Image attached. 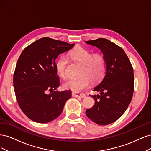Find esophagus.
<instances>
[{
  "label": "esophagus",
  "instance_id": "1",
  "mask_svg": "<svg viewBox=\"0 0 151 151\" xmlns=\"http://www.w3.org/2000/svg\"><path fill=\"white\" fill-rule=\"evenodd\" d=\"M72 96L76 97V98H84L86 97V95L84 93H72Z\"/></svg>",
  "mask_w": 151,
  "mask_h": 151
}]
</instances>
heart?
Listing matches in <instances>:
<instances>
[{"mask_svg": "<svg viewBox=\"0 0 151 151\" xmlns=\"http://www.w3.org/2000/svg\"><path fill=\"white\" fill-rule=\"evenodd\" d=\"M70 57L73 61L82 65L80 72L81 77L67 81L64 84L65 88L79 93L89 88L91 81L94 84L102 79L106 71V60L102 55H92L88 50L79 47L70 53ZM68 64V58L64 56L61 57L57 62V70L63 78L67 76Z\"/></svg>", "mask_w": 151, "mask_h": 151, "instance_id": "heart-1", "label": "heart"}]
</instances>
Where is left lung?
<instances>
[{"label": "left lung", "mask_w": 151, "mask_h": 151, "mask_svg": "<svg viewBox=\"0 0 151 151\" xmlns=\"http://www.w3.org/2000/svg\"><path fill=\"white\" fill-rule=\"evenodd\" d=\"M101 50L106 71L93 91L100 94L90 95L94 99V106L86 110L90 120L99 125L115 122L122 116L131 102L134 90L133 67L121 47L105 38L86 42Z\"/></svg>", "instance_id": "1"}]
</instances>
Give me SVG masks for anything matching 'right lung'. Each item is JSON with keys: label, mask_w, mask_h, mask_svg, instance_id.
<instances>
[{"label": "right lung", "mask_w": 151, "mask_h": 151, "mask_svg": "<svg viewBox=\"0 0 151 151\" xmlns=\"http://www.w3.org/2000/svg\"><path fill=\"white\" fill-rule=\"evenodd\" d=\"M74 45L45 37L22 52L14 73L13 84L17 103L30 120L40 123L55 120L71 98L70 90L56 91L60 79L55 59ZM49 91L52 93L48 95Z\"/></svg>", "instance_id": "obj_1"}]
</instances>
